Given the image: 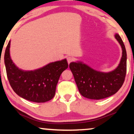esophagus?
Instances as JSON below:
<instances>
[{
    "label": "esophagus",
    "mask_w": 134,
    "mask_h": 134,
    "mask_svg": "<svg viewBox=\"0 0 134 134\" xmlns=\"http://www.w3.org/2000/svg\"><path fill=\"white\" fill-rule=\"evenodd\" d=\"M67 62H68V64H69L70 63H71V62L74 61V57H71V56H68L67 57Z\"/></svg>",
    "instance_id": "obj_1"
}]
</instances>
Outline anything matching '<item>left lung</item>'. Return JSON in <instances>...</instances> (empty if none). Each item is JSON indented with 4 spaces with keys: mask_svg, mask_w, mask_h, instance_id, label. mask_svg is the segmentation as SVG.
<instances>
[{
    "mask_svg": "<svg viewBox=\"0 0 134 134\" xmlns=\"http://www.w3.org/2000/svg\"><path fill=\"white\" fill-rule=\"evenodd\" d=\"M115 38L121 46L122 55L114 70L108 73L98 72L82 62H71L69 65L79 92L84 97L103 99L114 94L122 86L127 71V53L119 35L116 34Z\"/></svg>",
    "mask_w": 134,
    "mask_h": 134,
    "instance_id": "1",
    "label": "left lung"
}]
</instances>
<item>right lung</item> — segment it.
Masks as SVG:
<instances>
[{
    "label": "right lung",
    "instance_id": "obj_1",
    "mask_svg": "<svg viewBox=\"0 0 134 134\" xmlns=\"http://www.w3.org/2000/svg\"><path fill=\"white\" fill-rule=\"evenodd\" d=\"M10 41L4 54L7 75L13 90L26 100L36 103L46 102L55 95L59 77L68 68L67 60L49 64L34 71H23L16 67L10 56Z\"/></svg>",
    "mask_w": 134,
    "mask_h": 134
}]
</instances>
